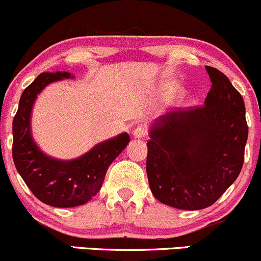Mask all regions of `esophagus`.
<instances>
[{"label":"esophagus","mask_w":261,"mask_h":261,"mask_svg":"<svg viewBox=\"0 0 261 261\" xmlns=\"http://www.w3.org/2000/svg\"><path fill=\"white\" fill-rule=\"evenodd\" d=\"M134 136L137 137V139H144L147 135V128H146V126L144 125H139L137 127L134 128L133 131Z\"/></svg>","instance_id":"34e87169"}]
</instances>
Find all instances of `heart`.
I'll return each mask as SVG.
<instances>
[{"label":"heart","mask_w":261,"mask_h":261,"mask_svg":"<svg viewBox=\"0 0 261 261\" xmlns=\"http://www.w3.org/2000/svg\"><path fill=\"white\" fill-rule=\"evenodd\" d=\"M171 89H172V88H171Z\"/></svg>","instance_id":"b5f03b06"}]
</instances>
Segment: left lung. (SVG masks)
<instances>
[{
  "label": "left lung",
  "mask_w": 261,
  "mask_h": 261,
  "mask_svg": "<svg viewBox=\"0 0 261 261\" xmlns=\"http://www.w3.org/2000/svg\"><path fill=\"white\" fill-rule=\"evenodd\" d=\"M204 104L160 117L147 141L146 172L154 198L186 211L207 208L239 176L248 140L244 100L227 75L205 67Z\"/></svg>",
  "instance_id": "8db88e82"
}]
</instances>
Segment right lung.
I'll return each mask as SVG.
<instances>
[{
	"mask_svg": "<svg viewBox=\"0 0 261 261\" xmlns=\"http://www.w3.org/2000/svg\"><path fill=\"white\" fill-rule=\"evenodd\" d=\"M64 78H71L70 73L39 74L22 93L12 124V157L17 171L37 198L58 208L76 207L93 198L101 188L109 166L130 141V136L124 133L71 161H61L43 153L31 135L33 102L43 88Z\"/></svg>",
	"mask_w": 261,
	"mask_h": 261,
	"instance_id": "1",
	"label": "right lung"
}]
</instances>
